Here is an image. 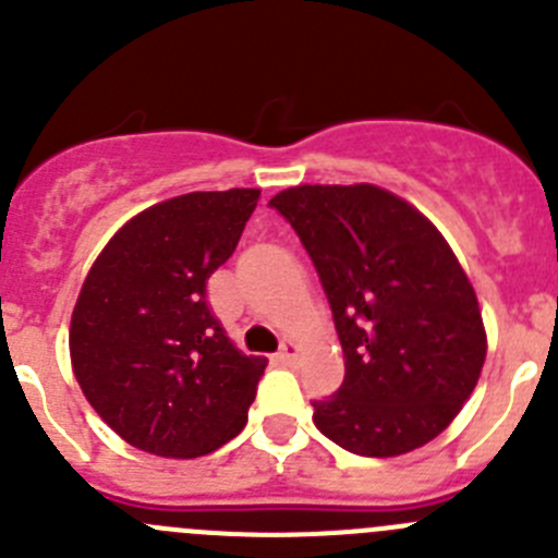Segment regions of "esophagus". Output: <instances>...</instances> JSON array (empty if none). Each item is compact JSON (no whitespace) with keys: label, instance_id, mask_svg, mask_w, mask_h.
<instances>
[{"label":"esophagus","instance_id":"34e87169","mask_svg":"<svg viewBox=\"0 0 558 558\" xmlns=\"http://www.w3.org/2000/svg\"><path fill=\"white\" fill-rule=\"evenodd\" d=\"M279 359H282L284 364H293L295 359H299V344L293 342V339H288V342H282V348H279Z\"/></svg>","mask_w":558,"mask_h":558}]
</instances>
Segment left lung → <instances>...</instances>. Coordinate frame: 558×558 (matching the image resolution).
I'll return each mask as SVG.
<instances>
[{
    "label": "left lung",
    "instance_id": "obj_1",
    "mask_svg": "<svg viewBox=\"0 0 558 558\" xmlns=\"http://www.w3.org/2000/svg\"><path fill=\"white\" fill-rule=\"evenodd\" d=\"M315 263L344 353L337 395L315 400L326 438L397 458L444 433L487 353L476 293L413 205L369 183L295 185L270 199Z\"/></svg>",
    "mask_w": 558,
    "mask_h": 558
}]
</instances>
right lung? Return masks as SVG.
I'll return each mask as SVG.
<instances>
[{
    "label": "right lung",
    "mask_w": 558,
    "mask_h": 558,
    "mask_svg": "<svg viewBox=\"0 0 558 558\" xmlns=\"http://www.w3.org/2000/svg\"><path fill=\"white\" fill-rule=\"evenodd\" d=\"M259 189L191 191L142 210L89 268L71 317L73 375L123 441L203 458L243 429L265 359L243 355L208 306Z\"/></svg>",
    "instance_id": "1"
}]
</instances>
